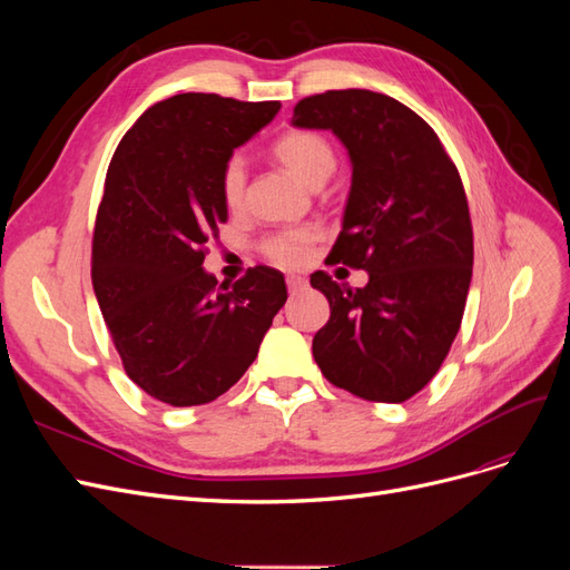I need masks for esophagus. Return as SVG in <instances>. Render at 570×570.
<instances>
[{
    "mask_svg": "<svg viewBox=\"0 0 570 570\" xmlns=\"http://www.w3.org/2000/svg\"><path fill=\"white\" fill-rule=\"evenodd\" d=\"M306 287V281L302 275H287V289L289 292H302Z\"/></svg>",
    "mask_w": 570,
    "mask_h": 570,
    "instance_id": "1",
    "label": "esophagus"
}]
</instances>
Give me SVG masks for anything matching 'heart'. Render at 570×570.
Instances as JSON below:
<instances>
[{"label":"heart","mask_w":570,"mask_h":570,"mask_svg":"<svg viewBox=\"0 0 570 570\" xmlns=\"http://www.w3.org/2000/svg\"><path fill=\"white\" fill-rule=\"evenodd\" d=\"M273 154L292 176L308 187H321L333 176L337 157L335 147L316 130H289L273 145ZM220 197L230 212L245 204V161L230 157L220 170ZM318 239L316 228H292L268 235L262 243V254L271 264L283 268H299Z\"/></svg>","instance_id":"heart-1"}]
</instances>
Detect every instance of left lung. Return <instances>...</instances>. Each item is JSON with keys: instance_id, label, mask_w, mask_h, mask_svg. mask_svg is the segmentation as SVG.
Segmentation results:
<instances>
[{"instance_id": "1", "label": "left lung", "mask_w": 570, "mask_h": 570, "mask_svg": "<svg viewBox=\"0 0 570 570\" xmlns=\"http://www.w3.org/2000/svg\"><path fill=\"white\" fill-rule=\"evenodd\" d=\"M297 128L333 130L352 159V189L333 264L364 268L366 287L312 285L331 302L314 358L335 387L400 404L450 354L473 273L469 199L425 120L387 95L327 90L295 107Z\"/></svg>"}]
</instances>
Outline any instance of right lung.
I'll use <instances>...</instances> for the list:
<instances>
[{"mask_svg":"<svg viewBox=\"0 0 570 570\" xmlns=\"http://www.w3.org/2000/svg\"><path fill=\"white\" fill-rule=\"evenodd\" d=\"M281 101L185 92L118 142L92 235V287L130 381L170 406L209 404L256 358L287 299L283 273L226 285L202 268L228 220L220 170Z\"/></svg>","mask_w":570,"mask_h":570,"instance_id":"right-lung-1","label":"right lung"}]
</instances>
